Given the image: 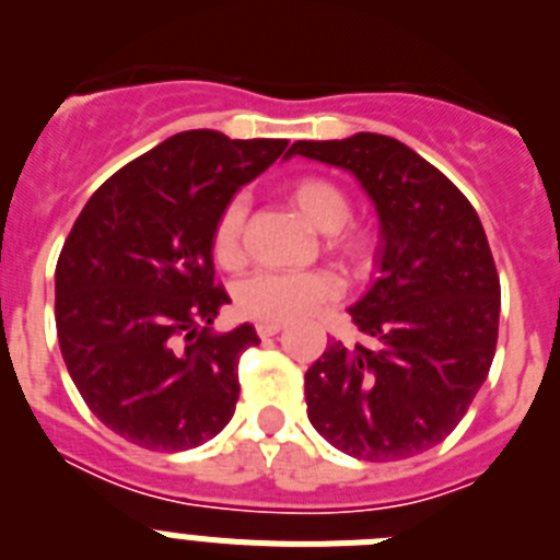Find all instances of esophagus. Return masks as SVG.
<instances>
[{"instance_id": "esophagus-1", "label": "esophagus", "mask_w": 560, "mask_h": 560, "mask_svg": "<svg viewBox=\"0 0 560 560\" xmlns=\"http://www.w3.org/2000/svg\"><path fill=\"white\" fill-rule=\"evenodd\" d=\"M280 330H283V323H257V336H275V334H280Z\"/></svg>"}]
</instances>
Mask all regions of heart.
I'll list each match as a JSON object with an SVG mask.
<instances>
[{
    "instance_id": "obj_1",
    "label": "heart",
    "mask_w": 560,
    "mask_h": 560,
    "mask_svg": "<svg viewBox=\"0 0 560 560\" xmlns=\"http://www.w3.org/2000/svg\"><path fill=\"white\" fill-rule=\"evenodd\" d=\"M289 199L314 230L328 232L330 255H336V260L345 269L353 271V275L370 269L375 241L368 230L345 226L350 219V201L339 185L323 179V176H303V179L291 182ZM244 219V201L232 199L219 212L215 226H212V257L224 269H235L244 260V244H241ZM336 291H339V285L325 271H303V275L264 271V275L249 277L237 285L235 305L241 314L252 316V319L291 323V319L308 316L311 311L334 300Z\"/></svg>"
}]
</instances>
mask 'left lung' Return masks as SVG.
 I'll use <instances>...</instances> for the list:
<instances>
[{"mask_svg": "<svg viewBox=\"0 0 560 560\" xmlns=\"http://www.w3.org/2000/svg\"><path fill=\"white\" fill-rule=\"evenodd\" d=\"M353 173L378 212L381 277L350 305L373 345L330 341L305 373L308 420L330 446L387 463L438 446L488 378L499 336V275L471 201L384 133L294 142Z\"/></svg>", "mask_w": 560, "mask_h": 560, "instance_id": "left-lung-1", "label": "left lung"}]
</instances>
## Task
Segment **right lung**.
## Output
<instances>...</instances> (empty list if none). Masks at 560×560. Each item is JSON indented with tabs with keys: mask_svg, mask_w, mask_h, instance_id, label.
<instances>
[{
	"mask_svg": "<svg viewBox=\"0 0 560 560\" xmlns=\"http://www.w3.org/2000/svg\"><path fill=\"white\" fill-rule=\"evenodd\" d=\"M285 140L212 128L167 137L103 182L56 266L61 355L86 407L151 452H187L235 415L249 323L210 328L230 303L215 285L212 226Z\"/></svg>",
	"mask_w": 560,
	"mask_h": 560,
	"instance_id": "1",
	"label": "right lung"
}]
</instances>
